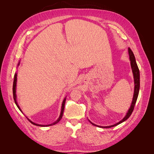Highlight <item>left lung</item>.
Returning a JSON list of instances; mask_svg holds the SVG:
<instances>
[{
  "label": "left lung",
  "instance_id": "8db88e82",
  "mask_svg": "<svg viewBox=\"0 0 154 154\" xmlns=\"http://www.w3.org/2000/svg\"><path fill=\"white\" fill-rule=\"evenodd\" d=\"M128 54H129L130 64H131V67H132L133 75H134L135 86H134V93L132 102L131 106H130V109L128 110V112L127 113V114H126V116H125L124 118L122 121H120L119 122L116 123L113 125L107 126V127H101V126H98V125H96L94 123H92V122H91L89 121V122H91V123L92 125H94V126H96V127H101V128H111V127H115V126L124 122L125 121L127 120L130 117V115L132 114V112L134 110V109L135 105H136V101H137V97H138V94H139V87H140V74H139V68L137 67V63H136V58H135V57H134V54L132 51V50L130 49V48H128Z\"/></svg>",
  "mask_w": 154,
  "mask_h": 154
}]
</instances>
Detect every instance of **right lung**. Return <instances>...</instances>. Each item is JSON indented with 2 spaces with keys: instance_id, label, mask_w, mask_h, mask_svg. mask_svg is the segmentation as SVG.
Wrapping results in <instances>:
<instances>
[{
  "instance_id": "right-lung-1",
  "label": "right lung",
  "mask_w": 154,
  "mask_h": 154,
  "mask_svg": "<svg viewBox=\"0 0 154 154\" xmlns=\"http://www.w3.org/2000/svg\"><path fill=\"white\" fill-rule=\"evenodd\" d=\"M19 63H18V66H19ZM17 73H15V76H14V80H13V99H14V100H15V104H16V105L17 106V107L18 108V109H19L20 111H21V110H20V106H18V103H17V96H16V85H17ZM66 97H65L64 98V100H63V102H62V109H61V113H60V117L58 118V119L57 120V122H55L54 123H52V124H50V125H39V124H36V123H33L32 122H31V120H29V122L32 123V124H33V125H36V126H39V127H48V126H51V125H54V124H56V123H58L60 121V119H62V116H63V110H64V107H65V103H66Z\"/></svg>"
}]
</instances>
